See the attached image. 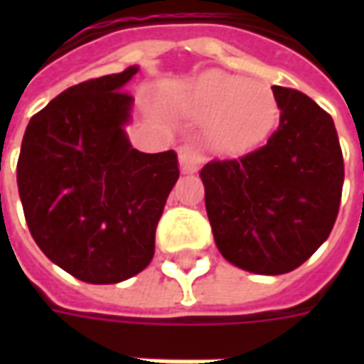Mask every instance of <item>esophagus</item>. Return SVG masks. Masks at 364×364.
Returning <instances> with one entry per match:
<instances>
[{
	"label": "esophagus",
	"mask_w": 364,
	"mask_h": 364,
	"mask_svg": "<svg viewBox=\"0 0 364 364\" xmlns=\"http://www.w3.org/2000/svg\"><path fill=\"white\" fill-rule=\"evenodd\" d=\"M179 164L183 173H197L203 166V156L195 146H181L179 148Z\"/></svg>",
	"instance_id": "esophagus-1"
}]
</instances>
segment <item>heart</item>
<instances>
[{
	"label": "heart",
	"instance_id": "1",
	"mask_svg": "<svg viewBox=\"0 0 364 364\" xmlns=\"http://www.w3.org/2000/svg\"><path fill=\"white\" fill-rule=\"evenodd\" d=\"M187 114L208 122L210 142L224 151H245L273 127L274 99L259 82L222 72H206L185 93Z\"/></svg>",
	"mask_w": 364,
	"mask_h": 364
}]
</instances>
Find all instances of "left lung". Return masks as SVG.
<instances>
[{
  "label": "left lung",
  "instance_id": "1",
  "mask_svg": "<svg viewBox=\"0 0 364 364\" xmlns=\"http://www.w3.org/2000/svg\"><path fill=\"white\" fill-rule=\"evenodd\" d=\"M273 95L281 122L267 144L200 169L218 252L257 274L294 271L328 240L345 175L328 112L296 90L274 85Z\"/></svg>",
  "mask_w": 364,
  "mask_h": 364
}]
</instances>
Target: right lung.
Here are the masks:
<instances>
[{
	"label": "right lung",
	"instance_id": "add662e5",
	"mask_svg": "<svg viewBox=\"0 0 364 364\" xmlns=\"http://www.w3.org/2000/svg\"><path fill=\"white\" fill-rule=\"evenodd\" d=\"M138 66L62 91L28 122L17 185L43 253L91 284L127 281L150 265L156 228L179 179L173 150L132 148L124 93Z\"/></svg>",
	"mask_w": 364,
	"mask_h": 364
}]
</instances>
